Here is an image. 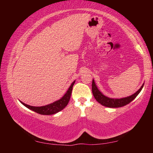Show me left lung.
I'll list each match as a JSON object with an SVG mask.
<instances>
[{"mask_svg":"<svg viewBox=\"0 0 153 153\" xmlns=\"http://www.w3.org/2000/svg\"><path fill=\"white\" fill-rule=\"evenodd\" d=\"M144 84H142V86L140 87V88L138 91L136 93H134V94L129 96V97L121 98H111L106 97V96L102 94V92L98 89L97 85H96L94 79H93L92 83V94L94 95L95 99L97 100V102H99L100 104L105 106V107L109 108H117L123 107V106L128 105L129 102L132 101L134 98L138 96L139 93L140 92Z\"/></svg>","mask_w":153,"mask_h":153,"instance_id":"1","label":"left lung"}]
</instances>
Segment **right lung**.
I'll use <instances>...</instances> for the list:
<instances>
[{"instance_id":"obj_1","label":"right lung","mask_w":153,"mask_h":153,"mask_svg":"<svg viewBox=\"0 0 153 153\" xmlns=\"http://www.w3.org/2000/svg\"><path fill=\"white\" fill-rule=\"evenodd\" d=\"M74 83L75 81L73 82V83L71 84V86L69 88L68 90H67V92L65 94V95L61 98V99L56 100V101L51 103V104L42 106V107H33V106H30L25 104V103L22 101L20 102L22 105H24L25 107H26L27 108H29V109L34 111V112L37 113H39L40 115H53V114H55L59 112V111H61V110H63L67 105V104H68L69 99H70L71 97L72 88H73Z\"/></svg>"}]
</instances>
